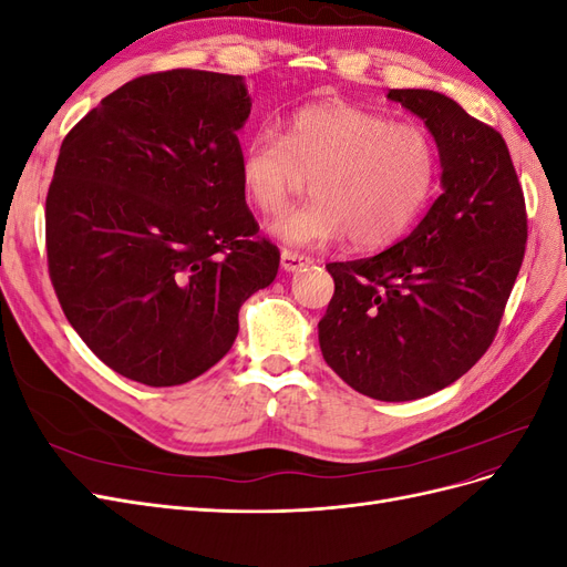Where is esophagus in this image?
Wrapping results in <instances>:
<instances>
[{
	"mask_svg": "<svg viewBox=\"0 0 567 567\" xmlns=\"http://www.w3.org/2000/svg\"><path fill=\"white\" fill-rule=\"evenodd\" d=\"M312 260L302 252L296 250H281V269L284 271H300L302 267L310 265Z\"/></svg>",
	"mask_w": 567,
	"mask_h": 567,
	"instance_id": "esophagus-1",
	"label": "esophagus"
}]
</instances>
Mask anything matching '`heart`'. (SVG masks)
Listing matches in <instances>:
<instances>
[{
    "instance_id": "1",
    "label": "heart",
    "mask_w": 567,
    "mask_h": 567,
    "mask_svg": "<svg viewBox=\"0 0 567 567\" xmlns=\"http://www.w3.org/2000/svg\"><path fill=\"white\" fill-rule=\"evenodd\" d=\"M437 148L423 127L348 104H315L288 117L286 132L260 130L238 158L244 196L279 213L307 179L315 198L274 219L269 231L296 248L390 246L414 225L437 184Z\"/></svg>"
}]
</instances>
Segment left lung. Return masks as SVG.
I'll list each match as a JSON object with an SVG mask.
<instances>
[{
    "instance_id": "obj_1",
    "label": "left lung",
    "mask_w": 567,
    "mask_h": 567,
    "mask_svg": "<svg viewBox=\"0 0 567 567\" xmlns=\"http://www.w3.org/2000/svg\"><path fill=\"white\" fill-rule=\"evenodd\" d=\"M419 115L442 194L400 244L326 265L336 293L321 354L367 398L409 402L452 385L492 346L527 241L525 198L504 136L433 90H390Z\"/></svg>"
}]
</instances>
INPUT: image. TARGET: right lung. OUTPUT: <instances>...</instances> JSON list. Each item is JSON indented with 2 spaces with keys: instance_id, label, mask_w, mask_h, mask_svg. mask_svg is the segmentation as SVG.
Here are the masks:
<instances>
[{
  "instance_id": "1",
  "label": "right lung",
  "mask_w": 567,
  "mask_h": 567,
  "mask_svg": "<svg viewBox=\"0 0 567 567\" xmlns=\"http://www.w3.org/2000/svg\"><path fill=\"white\" fill-rule=\"evenodd\" d=\"M252 99L241 75L153 73L68 132L47 194L63 315L113 371L151 388L225 357L241 305L279 271L238 177Z\"/></svg>"
}]
</instances>
